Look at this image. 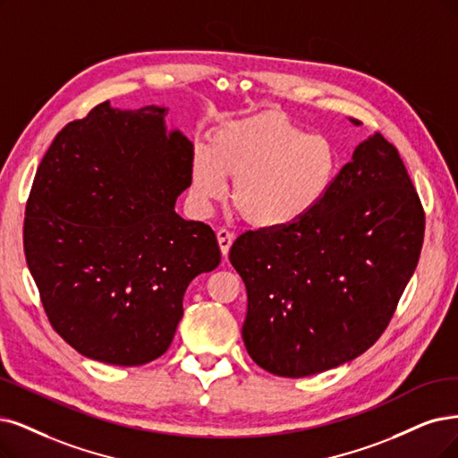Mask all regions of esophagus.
I'll return each mask as SVG.
<instances>
[{"mask_svg":"<svg viewBox=\"0 0 458 458\" xmlns=\"http://www.w3.org/2000/svg\"><path fill=\"white\" fill-rule=\"evenodd\" d=\"M216 240H218V247H220V252H223V257H228V250L233 243V233L228 232L226 228H218L216 230Z\"/></svg>","mask_w":458,"mask_h":458,"instance_id":"obj_1","label":"esophagus"}]
</instances>
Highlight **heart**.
<instances>
[{"label":"heart","mask_w":458,"mask_h":458,"mask_svg":"<svg viewBox=\"0 0 458 458\" xmlns=\"http://www.w3.org/2000/svg\"><path fill=\"white\" fill-rule=\"evenodd\" d=\"M340 172L330 138L306 133L279 111H264L218 126L209 148L191 164L192 198L199 209L226 194L255 228H284L313 213Z\"/></svg>","instance_id":"b5f03b06"}]
</instances>
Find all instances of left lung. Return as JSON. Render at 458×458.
Wrapping results in <instances>:
<instances>
[{
	"instance_id": "obj_1",
	"label": "left lung",
	"mask_w": 458,
	"mask_h": 458,
	"mask_svg": "<svg viewBox=\"0 0 458 458\" xmlns=\"http://www.w3.org/2000/svg\"><path fill=\"white\" fill-rule=\"evenodd\" d=\"M422 238L425 209L398 148L371 135L313 213L233 242L230 262L247 289L249 357L279 377L360 357L391 323Z\"/></svg>"
}]
</instances>
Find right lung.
<instances>
[{"mask_svg":"<svg viewBox=\"0 0 458 458\" xmlns=\"http://www.w3.org/2000/svg\"><path fill=\"white\" fill-rule=\"evenodd\" d=\"M165 107L109 101L65 124L45 152L24 216V255L43 310L92 360L162 357L189 283L220 264L211 226L175 213L192 143L165 133Z\"/></svg>","mask_w":458,"mask_h":458,"instance_id":"add662e5","label":"right lung"}]
</instances>
